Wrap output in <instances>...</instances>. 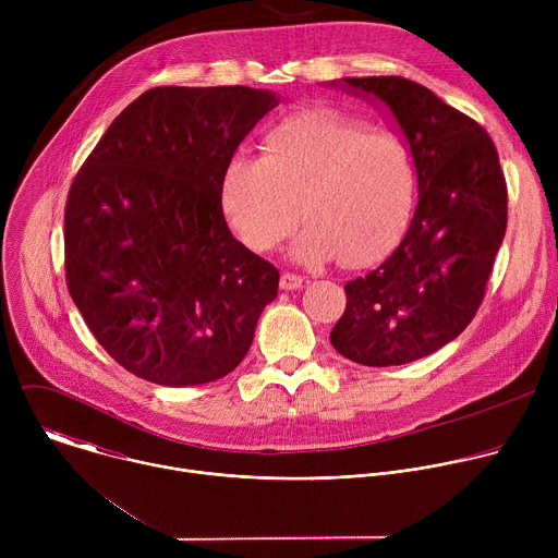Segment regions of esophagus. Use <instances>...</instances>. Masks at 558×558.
<instances>
[{"instance_id":"1","label":"esophagus","mask_w":558,"mask_h":558,"mask_svg":"<svg viewBox=\"0 0 558 558\" xmlns=\"http://www.w3.org/2000/svg\"><path fill=\"white\" fill-rule=\"evenodd\" d=\"M300 287H302V276L291 274V271H284V274L280 276V289L293 291V289H300Z\"/></svg>"}]
</instances>
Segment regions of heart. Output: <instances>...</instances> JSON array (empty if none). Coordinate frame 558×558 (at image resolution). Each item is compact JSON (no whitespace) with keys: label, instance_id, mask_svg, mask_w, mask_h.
Segmentation results:
<instances>
[{"label":"heart","instance_id":"heart-1","mask_svg":"<svg viewBox=\"0 0 558 558\" xmlns=\"http://www.w3.org/2000/svg\"><path fill=\"white\" fill-rule=\"evenodd\" d=\"M263 154H233L220 179L225 216L241 241L269 252L300 218L295 256L357 267L400 238L415 198V163L402 136L333 112L271 125Z\"/></svg>","mask_w":558,"mask_h":558}]
</instances>
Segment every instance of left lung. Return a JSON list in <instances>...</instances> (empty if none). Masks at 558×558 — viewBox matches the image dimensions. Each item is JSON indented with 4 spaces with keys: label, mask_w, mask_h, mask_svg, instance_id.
<instances>
[{
    "label": "left lung",
    "mask_w": 558,
    "mask_h": 558,
    "mask_svg": "<svg viewBox=\"0 0 558 558\" xmlns=\"http://www.w3.org/2000/svg\"><path fill=\"white\" fill-rule=\"evenodd\" d=\"M402 128L420 201L407 235L347 282L331 344L364 366H400L454 340L480 308L508 225V187L488 132L404 76H344Z\"/></svg>",
    "instance_id": "1"
}]
</instances>
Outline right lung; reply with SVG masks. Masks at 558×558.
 <instances>
[{"label":"right lung","instance_id":"obj_1","mask_svg":"<svg viewBox=\"0 0 558 558\" xmlns=\"http://www.w3.org/2000/svg\"><path fill=\"white\" fill-rule=\"evenodd\" d=\"M276 106L247 86L151 88L76 172L63 214L68 291L136 377L196 386L247 355L280 274L231 235L220 179Z\"/></svg>","mask_w":558,"mask_h":558}]
</instances>
